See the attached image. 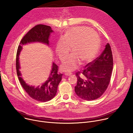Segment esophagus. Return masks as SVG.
Listing matches in <instances>:
<instances>
[{
	"label": "esophagus",
	"mask_w": 133,
	"mask_h": 133,
	"mask_svg": "<svg viewBox=\"0 0 133 133\" xmlns=\"http://www.w3.org/2000/svg\"><path fill=\"white\" fill-rule=\"evenodd\" d=\"M71 75V72H65V75H66V76H70Z\"/></svg>",
	"instance_id": "34e87169"
}]
</instances>
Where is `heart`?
Returning a JSON list of instances; mask_svg holds the SVG:
<instances>
[{
    "instance_id": "heart-1",
    "label": "heart",
    "mask_w": 133,
    "mask_h": 133,
    "mask_svg": "<svg viewBox=\"0 0 133 133\" xmlns=\"http://www.w3.org/2000/svg\"><path fill=\"white\" fill-rule=\"evenodd\" d=\"M99 45L98 35L90 28L75 27L70 28L56 46V52L62 61L69 55L70 48L73 54L63 63L62 70L72 71L79 67L81 62L83 64L90 63L97 54Z\"/></svg>"
}]
</instances>
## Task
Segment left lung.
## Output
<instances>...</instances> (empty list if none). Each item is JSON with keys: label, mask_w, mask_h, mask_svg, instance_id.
<instances>
[{"label": "left lung", "mask_w": 133, "mask_h": 133, "mask_svg": "<svg viewBox=\"0 0 133 133\" xmlns=\"http://www.w3.org/2000/svg\"><path fill=\"white\" fill-rule=\"evenodd\" d=\"M112 68V51L107 43L99 57L89 63L82 71L76 73L77 82L75 91L77 95L86 101L99 98L109 84Z\"/></svg>", "instance_id": "obj_1"}]
</instances>
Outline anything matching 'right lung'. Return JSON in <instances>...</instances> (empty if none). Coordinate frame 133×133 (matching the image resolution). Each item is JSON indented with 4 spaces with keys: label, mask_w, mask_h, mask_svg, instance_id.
Returning <instances> with one entry per match:
<instances>
[{
    "label": "right lung",
    "mask_w": 133,
    "mask_h": 133,
    "mask_svg": "<svg viewBox=\"0 0 133 133\" xmlns=\"http://www.w3.org/2000/svg\"><path fill=\"white\" fill-rule=\"evenodd\" d=\"M53 32L51 27L45 25H37L31 28L22 38L18 46L16 55V70L18 77L24 89L32 99L41 102L50 101L56 95L58 86L62 80L63 74L58 72V67L53 63L51 71L48 80L41 86L35 87L27 85L21 77L19 56L22 49V46L27 43L41 42L49 45V37Z\"/></svg>",
    "instance_id": "add662e5"
}]
</instances>
